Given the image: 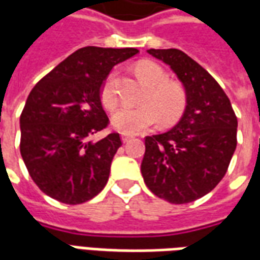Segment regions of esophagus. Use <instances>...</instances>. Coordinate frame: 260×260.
I'll return each instance as SVG.
<instances>
[{
    "label": "esophagus",
    "mask_w": 260,
    "mask_h": 260,
    "mask_svg": "<svg viewBox=\"0 0 260 260\" xmlns=\"http://www.w3.org/2000/svg\"><path fill=\"white\" fill-rule=\"evenodd\" d=\"M134 136L131 135V134H128V132H121V139H122V142H128L129 139H132Z\"/></svg>",
    "instance_id": "esophagus-1"
}]
</instances>
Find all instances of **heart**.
I'll return each mask as SVG.
<instances>
[{
    "mask_svg": "<svg viewBox=\"0 0 260 260\" xmlns=\"http://www.w3.org/2000/svg\"><path fill=\"white\" fill-rule=\"evenodd\" d=\"M136 72L149 86L145 104L125 106L113 115V124L117 129L128 134H138L158 121L163 125L174 124L184 114L186 107V91L177 80L167 79L161 67L145 59L136 64ZM117 72L111 71L100 87V100L107 110L118 106V91L115 87Z\"/></svg>",
    "mask_w": 260,
    "mask_h": 260,
    "instance_id": "heart-1",
    "label": "heart"
}]
</instances>
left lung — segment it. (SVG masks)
<instances>
[{
  "label": "left lung",
  "instance_id": "1",
  "mask_svg": "<svg viewBox=\"0 0 260 260\" xmlns=\"http://www.w3.org/2000/svg\"><path fill=\"white\" fill-rule=\"evenodd\" d=\"M147 53L169 64L186 91L185 113L161 135L145 138L141 171L158 198L189 203L216 188L237 147V117L227 94L196 61L177 48Z\"/></svg>",
  "mask_w": 260,
  "mask_h": 260
}]
</instances>
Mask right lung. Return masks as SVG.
Listing matches in <instances>:
<instances>
[{
	"instance_id": "add662e5",
	"label": "right lung",
	"mask_w": 260,
	"mask_h": 260,
	"mask_svg": "<svg viewBox=\"0 0 260 260\" xmlns=\"http://www.w3.org/2000/svg\"><path fill=\"white\" fill-rule=\"evenodd\" d=\"M136 48L83 47L31 89L20 114V154L40 191L67 205L90 201L106 186L119 134L93 139L110 124L100 87Z\"/></svg>"
}]
</instances>
